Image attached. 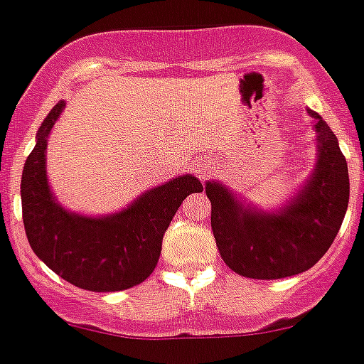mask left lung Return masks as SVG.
<instances>
[{"label":"left lung","mask_w":364,"mask_h":364,"mask_svg":"<svg viewBox=\"0 0 364 364\" xmlns=\"http://www.w3.org/2000/svg\"><path fill=\"white\" fill-rule=\"evenodd\" d=\"M316 119L320 154L316 169L300 195L280 214L245 209L223 186L207 182L210 227L225 264L248 279L299 275L325 255L348 207V168L328 124Z\"/></svg>","instance_id":"obj_1"}]
</instances>
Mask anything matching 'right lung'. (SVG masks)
<instances>
[{
	"label": "right lung",
	"mask_w": 364,
	"mask_h": 364,
	"mask_svg": "<svg viewBox=\"0 0 364 364\" xmlns=\"http://www.w3.org/2000/svg\"><path fill=\"white\" fill-rule=\"evenodd\" d=\"M64 109L58 102L43 121L37 144L21 178L23 223L37 257L73 286L87 291H123L146 280L161 255L162 237L180 203L203 186L193 175L178 176L146 191L123 213L84 218L53 200L46 176L48 134Z\"/></svg>",
	"instance_id": "right-lung-1"
}]
</instances>
